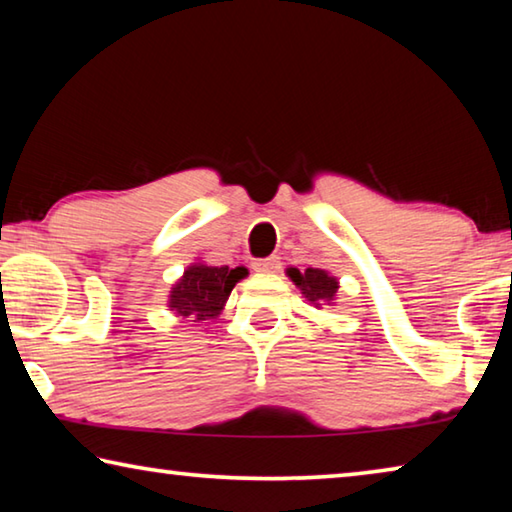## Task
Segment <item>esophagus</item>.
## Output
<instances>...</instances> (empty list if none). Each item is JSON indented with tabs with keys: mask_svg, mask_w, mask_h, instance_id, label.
<instances>
[{
	"mask_svg": "<svg viewBox=\"0 0 512 512\" xmlns=\"http://www.w3.org/2000/svg\"><path fill=\"white\" fill-rule=\"evenodd\" d=\"M277 268H280V262H277V257H266V259H257V262H253V271L257 273H277Z\"/></svg>",
	"mask_w": 512,
	"mask_h": 512,
	"instance_id": "obj_1",
	"label": "esophagus"
}]
</instances>
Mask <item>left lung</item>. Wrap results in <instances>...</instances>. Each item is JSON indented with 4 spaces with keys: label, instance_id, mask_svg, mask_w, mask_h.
I'll use <instances>...</instances> for the list:
<instances>
[{
    "label": "left lung",
    "instance_id": "1",
    "mask_svg": "<svg viewBox=\"0 0 512 512\" xmlns=\"http://www.w3.org/2000/svg\"><path fill=\"white\" fill-rule=\"evenodd\" d=\"M289 280L300 289L302 298H307L309 305L320 309L323 305H336V293H339V280L323 268H287Z\"/></svg>",
    "mask_w": 512,
    "mask_h": 512
}]
</instances>
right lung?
<instances>
[{"mask_svg": "<svg viewBox=\"0 0 512 512\" xmlns=\"http://www.w3.org/2000/svg\"><path fill=\"white\" fill-rule=\"evenodd\" d=\"M246 275V266H210L196 259L171 287L167 307L180 318H194V323L219 318L235 284Z\"/></svg>", "mask_w": 512, "mask_h": 512, "instance_id": "right-lung-1", "label": "right lung"}]
</instances>
